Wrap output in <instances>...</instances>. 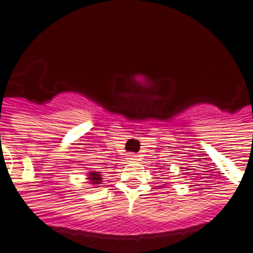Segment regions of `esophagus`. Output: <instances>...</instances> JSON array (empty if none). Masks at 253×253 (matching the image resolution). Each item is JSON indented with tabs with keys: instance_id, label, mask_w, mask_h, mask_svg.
<instances>
[{
	"instance_id": "esophagus-1",
	"label": "esophagus",
	"mask_w": 253,
	"mask_h": 253,
	"mask_svg": "<svg viewBox=\"0 0 253 253\" xmlns=\"http://www.w3.org/2000/svg\"><path fill=\"white\" fill-rule=\"evenodd\" d=\"M127 160H128V161H137V160H138V155H137V154H128V155H127Z\"/></svg>"
}]
</instances>
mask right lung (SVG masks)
Instances as JSON below:
<instances>
[{
  "instance_id": "obj_1",
  "label": "right lung",
  "mask_w": 253,
  "mask_h": 253,
  "mask_svg": "<svg viewBox=\"0 0 253 253\" xmlns=\"http://www.w3.org/2000/svg\"><path fill=\"white\" fill-rule=\"evenodd\" d=\"M100 179H102V176H100V172H91V173H89V180H91L92 183L99 185Z\"/></svg>"
}]
</instances>
